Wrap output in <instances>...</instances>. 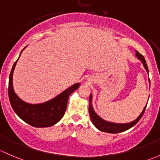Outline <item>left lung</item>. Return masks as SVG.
<instances>
[{"label": "left lung", "instance_id": "obj_1", "mask_svg": "<svg viewBox=\"0 0 160 160\" xmlns=\"http://www.w3.org/2000/svg\"><path fill=\"white\" fill-rule=\"evenodd\" d=\"M137 53V57L138 58L139 60H140L142 61V64H143L144 67L147 70V72H149L148 70V67L147 64V62H146L145 58L144 57L142 56V54L139 53V52L136 51ZM150 82V80H149ZM91 100H92V97L91 95L90 96V103H89V112H90V118H91L92 122H93V125L97 127L99 130L102 131V132H109V133H118V132H123V131L127 130V129H130L131 127H132L133 126H135L136 124L139 122V120H140L142 116L143 115L144 112H145L146 108L147 107H144L143 110L142 112H141L140 115L137 117V120H135L132 122H129V123H124V124H119V123H114V122H107V121L103 120L102 119L100 118L98 115H97L95 112H94L93 107H92L91 104Z\"/></svg>", "mask_w": 160, "mask_h": 160}]
</instances>
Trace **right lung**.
Listing matches in <instances>:
<instances>
[{"instance_id": "right-lung-1", "label": "right lung", "mask_w": 160, "mask_h": 160, "mask_svg": "<svg viewBox=\"0 0 160 160\" xmlns=\"http://www.w3.org/2000/svg\"><path fill=\"white\" fill-rule=\"evenodd\" d=\"M17 62L18 60L11 69L8 86V96L13 111L21 120L32 127L42 128L54 125L63 117L67 110L68 97L79 88L80 83H75L48 102L40 104L27 103L17 96L13 89V72Z\"/></svg>"}]
</instances>
